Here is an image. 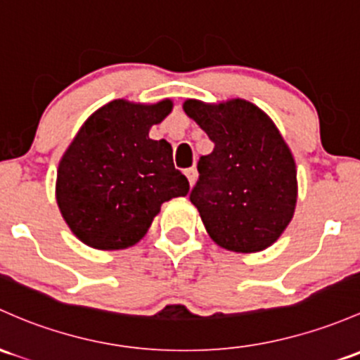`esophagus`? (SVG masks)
<instances>
[{
    "instance_id": "obj_1",
    "label": "esophagus",
    "mask_w": 360,
    "mask_h": 360,
    "mask_svg": "<svg viewBox=\"0 0 360 360\" xmlns=\"http://www.w3.org/2000/svg\"><path fill=\"white\" fill-rule=\"evenodd\" d=\"M184 174H186V177L190 179V184L195 183V179H196V169L195 167L186 169V170H184Z\"/></svg>"
}]
</instances>
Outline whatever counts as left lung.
<instances>
[{
  "label": "left lung",
  "mask_w": 360,
  "mask_h": 360,
  "mask_svg": "<svg viewBox=\"0 0 360 360\" xmlns=\"http://www.w3.org/2000/svg\"><path fill=\"white\" fill-rule=\"evenodd\" d=\"M184 112L214 143L212 153L200 157L190 193L207 233L233 252L271 247L297 203V170L285 139L266 113L245 100H188Z\"/></svg>",
  "instance_id": "left-lung-1"
}]
</instances>
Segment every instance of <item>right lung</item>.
Instances as JSON below:
<instances>
[{"label": "right lung", "mask_w": 360, "mask_h": 360, "mask_svg": "<svg viewBox=\"0 0 360 360\" xmlns=\"http://www.w3.org/2000/svg\"><path fill=\"white\" fill-rule=\"evenodd\" d=\"M170 110L169 100H113L94 112L70 143L58 165L56 202L82 243L98 250L132 247L162 203L188 195L190 183L174 167L170 143L148 136Z\"/></svg>", "instance_id": "right-lung-1"}]
</instances>
